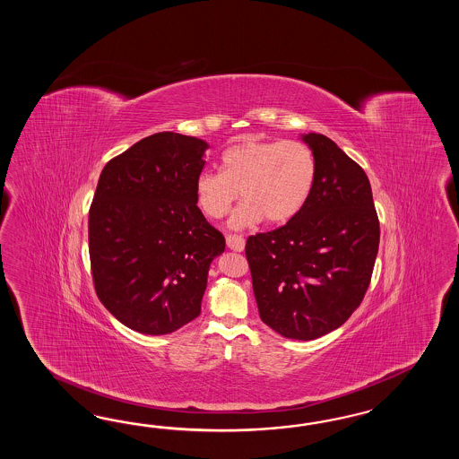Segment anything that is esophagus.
Listing matches in <instances>:
<instances>
[{
	"label": "esophagus",
	"mask_w": 459,
	"mask_h": 459,
	"mask_svg": "<svg viewBox=\"0 0 459 459\" xmlns=\"http://www.w3.org/2000/svg\"><path fill=\"white\" fill-rule=\"evenodd\" d=\"M225 240H227V247H229V249L236 250V252H242L244 247H246V240H244V237L232 236V234H229V236L225 237Z\"/></svg>",
	"instance_id": "esophagus-1"
}]
</instances>
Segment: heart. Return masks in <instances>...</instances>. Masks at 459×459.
<instances>
[{"label": "heart", "instance_id": "b5f03b06", "mask_svg": "<svg viewBox=\"0 0 459 459\" xmlns=\"http://www.w3.org/2000/svg\"><path fill=\"white\" fill-rule=\"evenodd\" d=\"M316 178V161L299 141L242 139L221 156V173L202 171L195 180L198 209L212 221L225 217L234 202L230 229L290 222L305 207Z\"/></svg>", "mask_w": 459, "mask_h": 459}]
</instances>
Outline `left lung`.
I'll list each match as a JSON object with an SVG mask.
<instances>
[{
    "label": "left lung",
    "mask_w": 459,
    "mask_h": 459,
    "mask_svg": "<svg viewBox=\"0 0 459 459\" xmlns=\"http://www.w3.org/2000/svg\"><path fill=\"white\" fill-rule=\"evenodd\" d=\"M301 139L316 161L311 195L286 225L250 236L246 255L261 320L307 342L340 328L360 306L380 227L365 171L332 139Z\"/></svg>",
    "instance_id": "left-lung-1"
}]
</instances>
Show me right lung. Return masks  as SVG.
Segmentation results:
<instances>
[{"mask_svg":"<svg viewBox=\"0 0 459 459\" xmlns=\"http://www.w3.org/2000/svg\"><path fill=\"white\" fill-rule=\"evenodd\" d=\"M209 144L156 133L112 158L89 210V254L102 305L143 334L177 332L200 315L225 238L196 207Z\"/></svg>","mask_w":459,"mask_h":459,"instance_id":"add662e5","label":"right lung"}]
</instances>
